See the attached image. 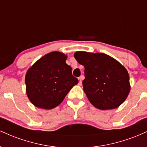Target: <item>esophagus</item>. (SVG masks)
Segmentation results:
<instances>
[{"label":"esophagus","mask_w":147,"mask_h":147,"mask_svg":"<svg viewBox=\"0 0 147 147\" xmlns=\"http://www.w3.org/2000/svg\"><path fill=\"white\" fill-rule=\"evenodd\" d=\"M84 79V75L80 76V77H79V85H82V80H83Z\"/></svg>","instance_id":"1"}]
</instances>
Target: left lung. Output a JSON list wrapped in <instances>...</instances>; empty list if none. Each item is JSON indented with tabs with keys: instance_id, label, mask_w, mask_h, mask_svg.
<instances>
[{
	"instance_id": "left-lung-1",
	"label": "left lung",
	"mask_w": 147,
	"mask_h": 147,
	"mask_svg": "<svg viewBox=\"0 0 147 147\" xmlns=\"http://www.w3.org/2000/svg\"><path fill=\"white\" fill-rule=\"evenodd\" d=\"M74 57L85 68L84 90L95 107L114 109L125 101L131 89L129 76L119 62L104 53L78 51Z\"/></svg>"
}]
</instances>
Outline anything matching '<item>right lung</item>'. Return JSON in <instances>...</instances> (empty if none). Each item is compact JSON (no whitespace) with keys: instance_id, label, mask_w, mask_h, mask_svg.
<instances>
[{"instance_id":"1","label":"right lung","mask_w":147,"mask_h":147,"mask_svg":"<svg viewBox=\"0 0 147 147\" xmlns=\"http://www.w3.org/2000/svg\"><path fill=\"white\" fill-rule=\"evenodd\" d=\"M67 55L52 52L39 59L25 75L26 93L32 104L43 109H52L63 102L79 81L65 63Z\"/></svg>"}]
</instances>
